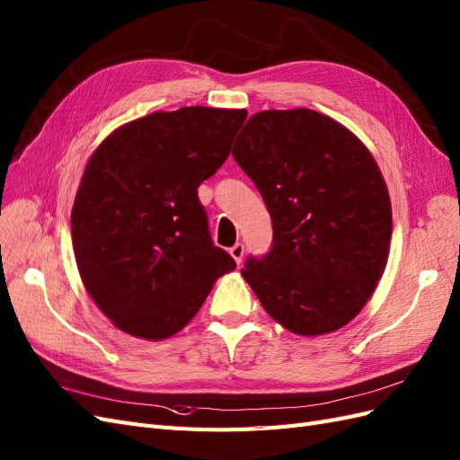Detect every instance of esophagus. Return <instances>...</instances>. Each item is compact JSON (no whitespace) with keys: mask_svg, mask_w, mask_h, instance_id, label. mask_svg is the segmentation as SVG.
Here are the masks:
<instances>
[{"mask_svg":"<svg viewBox=\"0 0 460 460\" xmlns=\"http://www.w3.org/2000/svg\"><path fill=\"white\" fill-rule=\"evenodd\" d=\"M231 256H233V260L234 261H237V264L241 266L243 264V258H244V244L243 243H237V244H234L233 248H231Z\"/></svg>","mask_w":460,"mask_h":460,"instance_id":"1","label":"esophagus"}]
</instances>
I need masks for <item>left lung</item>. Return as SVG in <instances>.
I'll list each match as a JSON object with an SVG mask.
<instances>
[{
  "instance_id": "left-lung-1",
  "label": "left lung",
  "mask_w": 460,
  "mask_h": 460,
  "mask_svg": "<svg viewBox=\"0 0 460 460\" xmlns=\"http://www.w3.org/2000/svg\"><path fill=\"white\" fill-rule=\"evenodd\" d=\"M233 157L273 226L266 258L241 270L270 316L303 337L333 333L368 303L387 266L391 200L370 150L320 111H258Z\"/></svg>"
}]
</instances>
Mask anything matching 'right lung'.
<instances>
[{"instance_id": "obj_1", "label": "right lung", "mask_w": 460, "mask_h": 460, "mask_svg": "<svg viewBox=\"0 0 460 460\" xmlns=\"http://www.w3.org/2000/svg\"><path fill=\"white\" fill-rule=\"evenodd\" d=\"M244 119L246 110L154 111L90 155L71 212L73 251L117 330L148 341L179 333L237 268L214 246L196 190L227 160Z\"/></svg>"}]
</instances>
